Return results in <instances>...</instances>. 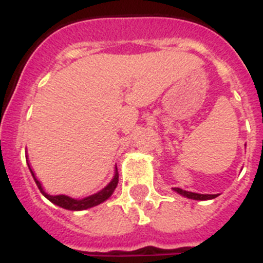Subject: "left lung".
Masks as SVG:
<instances>
[{"label":"left lung","mask_w":263,"mask_h":263,"mask_svg":"<svg viewBox=\"0 0 263 263\" xmlns=\"http://www.w3.org/2000/svg\"><path fill=\"white\" fill-rule=\"evenodd\" d=\"M174 191L178 192L179 195L188 197V199H194V200H210V199H215L217 195H203V194H196V192H190L184 191L182 188H174Z\"/></svg>","instance_id":"obj_1"}]
</instances>
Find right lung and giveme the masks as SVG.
Segmentation results:
<instances>
[{
    "label": "right lung",
    "instance_id": "add662e5",
    "mask_svg": "<svg viewBox=\"0 0 263 263\" xmlns=\"http://www.w3.org/2000/svg\"><path fill=\"white\" fill-rule=\"evenodd\" d=\"M29 168L30 171H31V175L32 178H34V180H35L36 185H38L39 191L45 195L51 203H53L55 205L62 206V208H64V210H69V211H84V210H88V208H92V206L99 205V204H101L103 201L108 200L109 197L111 196V194L115 192L116 187H117L118 184V173H117V167H116V174L115 176H113V179H111V182L109 183L105 188H103L101 191L97 192V194L90 195V196L84 197V199H72V197L66 196V195H57V196H52V195L46 194L43 187H42L41 182H39L38 179L35 178V175H34V173H32L30 164H29Z\"/></svg>",
    "mask_w": 263,
    "mask_h": 263
}]
</instances>
